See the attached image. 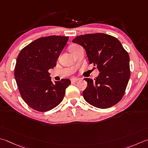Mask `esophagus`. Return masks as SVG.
<instances>
[{
	"label": "esophagus",
	"instance_id": "obj_1",
	"mask_svg": "<svg viewBox=\"0 0 148 148\" xmlns=\"http://www.w3.org/2000/svg\"><path fill=\"white\" fill-rule=\"evenodd\" d=\"M79 80V79L78 78H76V77H72L71 79V81L72 83H76V82H77V81Z\"/></svg>",
	"mask_w": 148,
	"mask_h": 148
}]
</instances>
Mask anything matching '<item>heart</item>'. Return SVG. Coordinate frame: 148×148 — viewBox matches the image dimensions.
<instances>
[{"mask_svg": "<svg viewBox=\"0 0 148 148\" xmlns=\"http://www.w3.org/2000/svg\"><path fill=\"white\" fill-rule=\"evenodd\" d=\"M77 47V45H71L70 47H69V51H72V49H74V48H76Z\"/></svg>", "mask_w": 148, "mask_h": 148, "instance_id": "1", "label": "heart"}]
</instances>
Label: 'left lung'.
Listing matches in <instances>:
<instances>
[{"mask_svg": "<svg viewBox=\"0 0 148 148\" xmlns=\"http://www.w3.org/2000/svg\"><path fill=\"white\" fill-rule=\"evenodd\" d=\"M72 42L85 49L90 64L100 73L94 80L85 78L88 83L83 92L90 105L108 108L119 102L130 77L129 54L116 38L105 33L76 36Z\"/></svg>", "mask_w": 148, "mask_h": 148, "instance_id": "left-lung-1", "label": "left lung"}]
</instances>
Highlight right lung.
Returning a JSON list of instances; mask_svg holds the SVG:
<instances>
[{
  "mask_svg": "<svg viewBox=\"0 0 148 148\" xmlns=\"http://www.w3.org/2000/svg\"><path fill=\"white\" fill-rule=\"evenodd\" d=\"M69 40L68 36L42 37L22 49L16 59L14 77L21 97L31 108L47 112L57 106L64 97L69 79L52 82L49 70Z\"/></svg>",
  "mask_w": 148,
  "mask_h": 148,
  "instance_id": "obj_1",
  "label": "right lung"
}]
</instances>
